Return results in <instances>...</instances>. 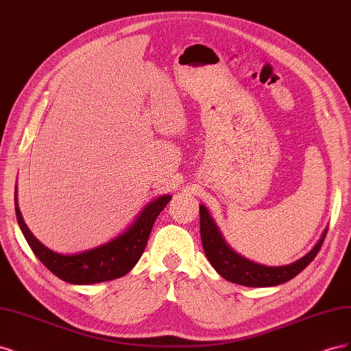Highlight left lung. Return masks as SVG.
I'll return each instance as SVG.
<instances>
[{"label":"left lung","instance_id":"1","mask_svg":"<svg viewBox=\"0 0 351 351\" xmlns=\"http://www.w3.org/2000/svg\"><path fill=\"white\" fill-rule=\"evenodd\" d=\"M199 212L202 246H204L208 261L222 278L246 287H271L290 281L316 258L326 237L325 230L316 246L306 256L291 265H285V267H265V265L254 263L240 256L228 246L204 205L199 206Z\"/></svg>","mask_w":351,"mask_h":351}]
</instances>
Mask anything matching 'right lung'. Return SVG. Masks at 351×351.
<instances>
[{"label":"right lung","instance_id":"add662e5","mask_svg":"<svg viewBox=\"0 0 351 351\" xmlns=\"http://www.w3.org/2000/svg\"><path fill=\"white\" fill-rule=\"evenodd\" d=\"M169 199L171 196L164 195L151 202L133 222V226L110 243L102 244L97 249L70 254V256L52 252L39 243L26 227L17 206L16 215L30 249L52 274L66 282L86 285L111 281L130 272L137 261L141 259L155 221L167 206Z\"/></svg>","mask_w":351,"mask_h":351}]
</instances>
